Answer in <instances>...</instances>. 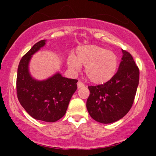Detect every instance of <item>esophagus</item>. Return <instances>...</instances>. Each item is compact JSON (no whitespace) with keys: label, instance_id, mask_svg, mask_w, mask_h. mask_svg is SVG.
<instances>
[{"label":"esophagus","instance_id":"esophagus-1","mask_svg":"<svg viewBox=\"0 0 156 156\" xmlns=\"http://www.w3.org/2000/svg\"><path fill=\"white\" fill-rule=\"evenodd\" d=\"M77 86H78V89H80V88L84 87V84H83L82 82H81V81H78V83H77Z\"/></svg>","mask_w":156,"mask_h":156}]
</instances>
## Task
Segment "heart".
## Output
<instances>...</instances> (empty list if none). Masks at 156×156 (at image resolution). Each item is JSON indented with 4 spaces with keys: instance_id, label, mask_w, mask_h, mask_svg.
<instances>
[{
    "instance_id": "heart-1",
    "label": "heart",
    "mask_w": 156,
    "mask_h": 156,
    "mask_svg": "<svg viewBox=\"0 0 156 156\" xmlns=\"http://www.w3.org/2000/svg\"><path fill=\"white\" fill-rule=\"evenodd\" d=\"M67 65L72 71L84 66V72L90 81L103 84L109 81L117 72L119 58L115 53L97 45L78 47L69 57Z\"/></svg>"
}]
</instances>
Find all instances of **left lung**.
<instances>
[{"instance_id":"obj_1","label":"left lung","mask_w":156,"mask_h":156,"mask_svg":"<svg viewBox=\"0 0 156 156\" xmlns=\"http://www.w3.org/2000/svg\"><path fill=\"white\" fill-rule=\"evenodd\" d=\"M122 50V62L115 76L105 84L88 87L87 109L93 119L102 124L117 122L128 112L139 84V69L131 55Z\"/></svg>"}]
</instances>
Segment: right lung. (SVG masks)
Returning <instances> with one entry per match:
<instances>
[{
	"instance_id": "1",
	"label": "right lung",
	"mask_w": 156,
	"mask_h": 156,
	"mask_svg": "<svg viewBox=\"0 0 156 156\" xmlns=\"http://www.w3.org/2000/svg\"><path fill=\"white\" fill-rule=\"evenodd\" d=\"M46 42L42 40L36 43L21 59L17 71L16 91L21 106L33 119L55 122L65 115L77 90L78 80L63 77L59 72L44 80L36 79L31 75V57Z\"/></svg>"
}]
</instances>
